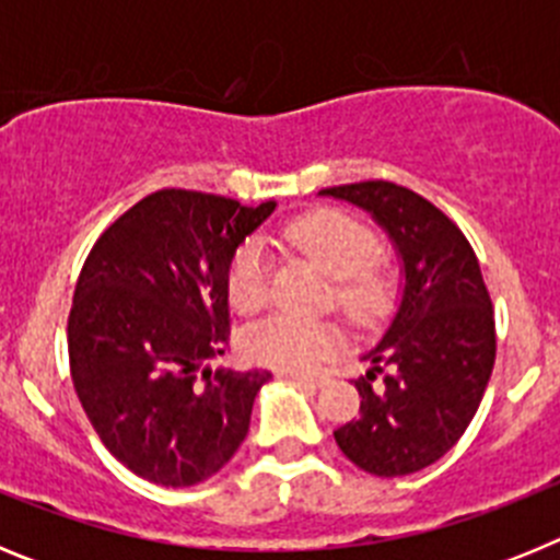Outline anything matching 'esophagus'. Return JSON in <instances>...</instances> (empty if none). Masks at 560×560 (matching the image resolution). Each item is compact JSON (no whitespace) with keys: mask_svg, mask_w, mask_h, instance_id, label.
Here are the masks:
<instances>
[{"mask_svg":"<svg viewBox=\"0 0 560 560\" xmlns=\"http://www.w3.org/2000/svg\"><path fill=\"white\" fill-rule=\"evenodd\" d=\"M289 378H291V381H296V384H305V387H323L325 381H328V375H303V373H291Z\"/></svg>","mask_w":560,"mask_h":560,"instance_id":"34e87169","label":"esophagus"}]
</instances>
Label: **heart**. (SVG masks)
<instances>
[{"mask_svg": "<svg viewBox=\"0 0 560 560\" xmlns=\"http://www.w3.org/2000/svg\"><path fill=\"white\" fill-rule=\"evenodd\" d=\"M285 241L330 277L328 303L353 325H373L393 305L395 283L378 260V235L341 210H314L285 226ZM232 308L255 314L269 303V255L257 241L235 252L226 275ZM244 353L257 364L289 373L319 368L341 345V328L330 319L275 314L244 334Z\"/></svg>", "mask_w": 560, "mask_h": 560, "instance_id": "b5f03b06", "label": "heart"}]
</instances>
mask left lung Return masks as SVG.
Instances as JSON below:
<instances>
[{"instance_id":"left-lung-1","label":"left lung","mask_w":560,"mask_h":560,"mask_svg":"<svg viewBox=\"0 0 560 560\" xmlns=\"http://www.w3.org/2000/svg\"><path fill=\"white\" fill-rule=\"evenodd\" d=\"M319 192L368 210L404 264L398 311L355 381L359 418L334 438L368 474H415L438 463L477 415L497 359L491 294L468 237L409 187L375 179Z\"/></svg>"}]
</instances>
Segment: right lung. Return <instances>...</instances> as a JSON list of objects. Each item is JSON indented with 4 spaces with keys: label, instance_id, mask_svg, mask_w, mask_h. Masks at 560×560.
I'll return each mask as SVG.
<instances>
[{
    "label": "right lung",
    "instance_id": "obj_1",
    "mask_svg": "<svg viewBox=\"0 0 560 560\" xmlns=\"http://www.w3.org/2000/svg\"><path fill=\"white\" fill-rule=\"evenodd\" d=\"M275 207L167 187L89 252L67 325L72 384L103 446L148 482H205L249 432L269 370H198L230 345V264Z\"/></svg>",
    "mask_w": 560,
    "mask_h": 560
}]
</instances>
